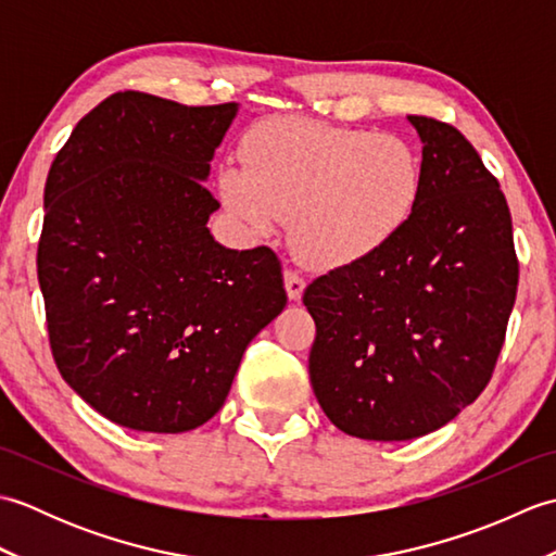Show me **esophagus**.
<instances>
[{
    "label": "esophagus",
    "instance_id": "obj_1",
    "mask_svg": "<svg viewBox=\"0 0 556 556\" xmlns=\"http://www.w3.org/2000/svg\"><path fill=\"white\" fill-rule=\"evenodd\" d=\"M285 287H287V296L291 301H301L303 289H305V281L296 275V271H291V269L285 271Z\"/></svg>",
    "mask_w": 556,
    "mask_h": 556
}]
</instances>
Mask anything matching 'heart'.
Segmentation results:
<instances>
[{"label": "heart", "instance_id": "heart-1", "mask_svg": "<svg viewBox=\"0 0 556 556\" xmlns=\"http://www.w3.org/2000/svg\"><path fill=\"white\" fill-rule=\"evenodd\" d=\"M243 160L224 162L219 195L248 236L291 217V243L315 267H351L406 231L422 164L404 138L285 116L255 126Z\"/></svg>", "mask_w": 556, "mask_h": 556}]
</instances>
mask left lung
<instances>
[{
  "mask_svg": "<svg viewBox=\"0 0 556 556\" xmlns=\"http://www.w3.org/2000/svg\"><path fill=\"white\" fill-rule=\"evenodd\" d=\"M422 143V193L406 231L305 289L317 334L311 384L358 440L440 430L488 387L516 301L511 215L454 126L406 116Z\"/></svg>",
  "mask_w": 556,
  "mask_h": 556,
  "instance_id": "8db88e82",
  "label": "left lung"
}]
</instances>
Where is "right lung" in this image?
<instances>
[{"mask_svg": "<svg viewBox=\"0 0 556 556\" xmlns=\"http://www.w3.org/2000/svg\"><path fill=\"white\" fill-rule=\"evenodd\" d=\"M239 104L114 92L76 124L45 184L38 279L52 356L100 416L186 432L224 406L245 346L285 311L269 248L210 233V162Z\"/></svg>", "mask_w": 556, "mask_h": 556, "instance_id": "right-lung-1", "label": "right lung"}]
</instances>
